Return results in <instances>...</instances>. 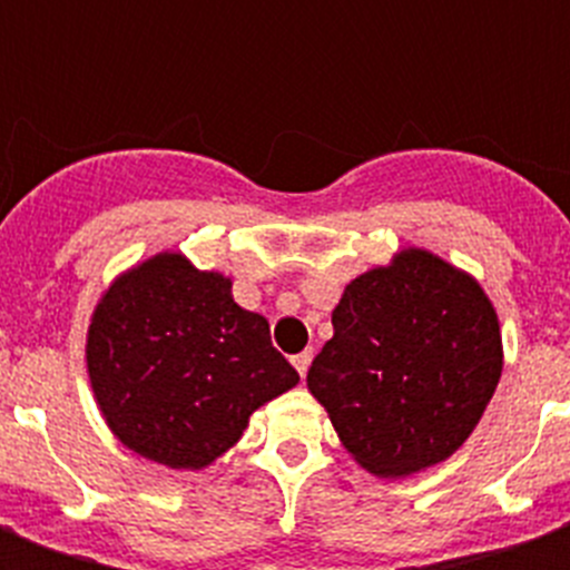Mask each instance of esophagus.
I'll return each mask as SVG.
<instances>
[{"mask_svg":"<svg viewBox=\"0 0 570 570\" xmlns=\"http://www.w3.org/2000/svg\"><path fill=\"white\" fill-rule=\"evenodd\" d=\"M311 361H313V352L311 348H304V352H298V355H293V366L295 370H298V375H307V366H311Z\"/></svg>","mask_w":570,"mask_h":570,"instance_id":"obj_1","label":"esophagus"}]
</instances>
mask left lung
Segmentation results:
<instances>
[{
  "instance_id": "8db88e82",
  "label": "left lung",
  "mask_w": 570,
  "mask_h": 570,
  "mask_svg": "<svg viewBox=\"0 0 570 570\" xmlns=\"http://www.w3.org/2000/svg\"><path fill=\"white\" fill-rule=\"evenodd\" d=\"M331 325L307 387L366 473L411 476L468 441L503 373L500 320L476 277L402 248L346 284Z\"/></svg>"
}]
</instances>
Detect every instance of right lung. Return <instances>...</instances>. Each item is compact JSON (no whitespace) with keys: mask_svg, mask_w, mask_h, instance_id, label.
Here are the masks:
<instances>
[{"mask_svg":"<svg viewBox=\"0 0 570 570\" xmlns=\"http://www.w3.org/2000/svg\"><path fill=\"white\" fill-rule=\"evenodd\" d=\"M85 364L111 434L171 470L209 468L259 405L298 384L266 316L233 302L230 277L180 250L111 281L91 313Z\"/></svg>","mask_w":570,"mask_h":570,"instance_id":"add662e5","label":"right lung"}]
</instances>
